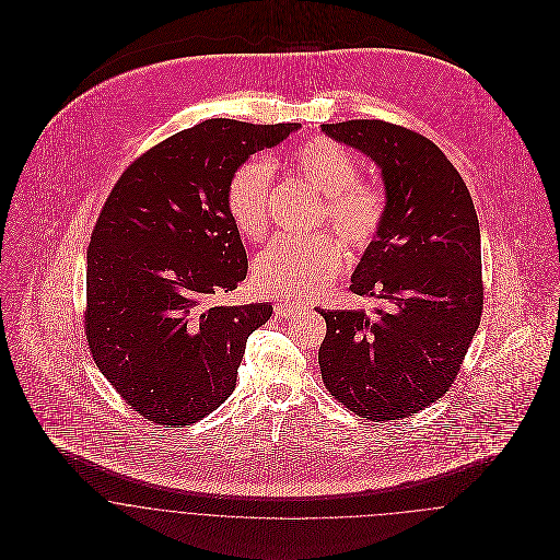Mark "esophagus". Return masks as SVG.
<instances>
[{"label": "esophagus", "mask_w": 560, "mask_h": 560, "mask_svg": "<svg viewBox=\"0 0 560 560\" xmlns=\"http://www.w3.org/2000/svg\"><path fill=\"white\" fill-rule=\"evenodd\" d=\"M302 308H306V306H304V304H295V302H278V304L273 306V313H276V317L287 319V317L295 315V313L302 311Z\"/></svg>", "instance_id": "34e87169"}]
</instances>
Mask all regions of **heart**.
Masks as SVG:
<instances>
[{"instance_id":"obj_1","label":"heart","mask_w":560,"mask_h":560,"mask_svg":"<svg viewBox=\"0 0 560 560\" xmlns=\"http://www.w3.org/2000/svg\"><path fill=\"white\" fill-rule=\"evenodd\" d=\"M293 170L323 198L317 226L331 229L353 252L366 249L388 215L384 187L360 178V163L331 140H313L291 155ZM273 170L267 160H247L226 187V211L245 240L258 241L269 229ZM345 249L340 241L276 240L254 260V284L260 293L282 300H308L323 293L340 273Z\"/></svg>"}]
</instances>
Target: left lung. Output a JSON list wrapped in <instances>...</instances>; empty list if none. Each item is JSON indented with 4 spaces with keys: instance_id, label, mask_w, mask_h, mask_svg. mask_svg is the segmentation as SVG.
Wrapping results in <instances>:
<instances>
[{
    "instance_id": "obj_1",
    "label": "left lung",
    "mask_w": 560,
    "mask_h": 560,
    "mask_svg": "<svg viewBox=\"0 0 560 560\" xmlns=\"http://www.w3.org/2000/svg\"><path fill=\"white\" fill-rule=\"evenodd\" d=\"M320 129L375 161L388 196L349 287L382 306L317 311L327 325L320 377L355 416L409 418L448 393L479 329V218L462 174L429 138L386 120Z\"/></svg>"
}]
</instances>
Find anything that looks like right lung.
Returning a JSON list of instances; mask_svg holds the SVG:
<instances>
[{
	"instance_id": "1",
	"label": "right lung",
	"mask_w": 560,
	"mask_h": 560,
	"mask_svg": "<svg viewBox=\"0 0 560 560\" xmlns=\"http://www.w3.org/2000/svg\"><path fill=\"white\" fill-rule=\"evenodd\" d=\"M298 129L231 118L183 129L129 163L96 218L85 340L112 388L153 424L185 427L229 399L247 336L273 313L213 304L247 276L226 187L249 155Z\"/></svg>"
}]
</instances>
